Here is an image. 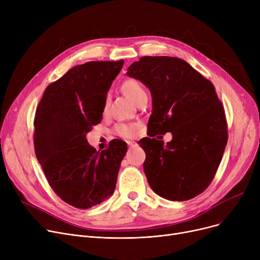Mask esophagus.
<instances>
[{
	"label": "esophagus",
	"instance_id": "34e87169",
	"mask_svg": "<svg viewBox=\"0 0 260 260\" xmlns=\"http://www.w3.org/2000/svg\"><path fill=\"white\" fill-rule=\"evenodd\" d=\"M127 144L129 147H135L136 145H137V143H136L135 141H127Z\"/></svg>",
	"mask_w": 260,
	"mask_h": 260
}]
</instances>
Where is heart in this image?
Here are the masks:
<instances>
[{
	"instance_id": "obj_1",
	"label": "heart",
	"mask_w": 260,
	"mask_h": 260,
	"mask_svg": "<svg viewBox=\"0 0 260 260\" xmlns=\"http://www.w3.org/2000/svg\"><path fill=\"white\" fill-rule=\"evenodd\" d=\"M121 91L124 93L126 97H128L135 103H138L143 97L146 95V90L144 89L143 85L140 83L138 80L134 78H127L122 82L121 84ZM108 108V98H105L104 106H103V114L107 113ZM138 125L136 123H120L116 125L115 133L123 138H133L137 134Z\"/></svg>"
}]
</instances>
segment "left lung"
Segmentation results:
<instances>
[{
  "label": "left lung",
  "mask_w": 260,
  "mask_h": 260,
  "mask_svg": "<svg viewBox=\"0 0 260 260\" xmlns=\"http://www.w3.org/2000/svg\"><path fill=\"white\" fill-rule=\"evenodd\" d=\"M126 74L151 90L147 135H173L166 145L147 137L139 142L146 155L143 169L148 184L168 200L196 197L212 182L228 142L224 108L214 85L174 57H142Z\"/></svg>",
  "instance_id": "obj_1"
}]
</instances>
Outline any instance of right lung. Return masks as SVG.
<instances>
[{
	"mask_svg": "<svg viewBox=\"0 0 260 260\" xmlns=\"http://www.w3.org/2000/svg\"><path fill=\"white\" fill-rule=\"evenodd\" d=\"M124 61H91L50 83L37 106L34 145L46 179L63 201L87 210L112 196L127 145L95 151L86 134L102 120L106 93Z\"/></svg>",
	"mask_w": 260,
	"mask_h": 260,
	"instance_id": "add662e5",
	"label": "right lung"
}]
</instances>
